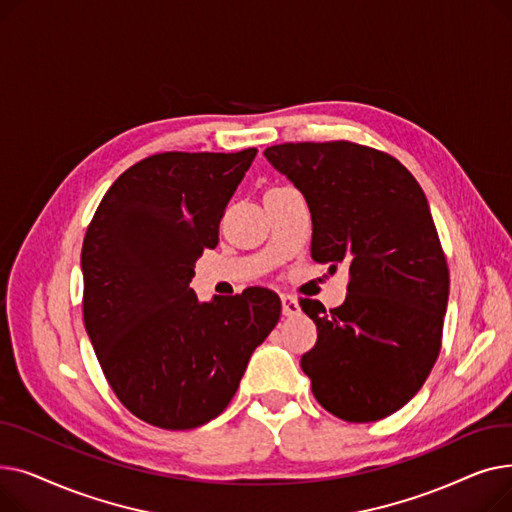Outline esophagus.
Listing matches in <instances>:
<instances>
[{
    "label": "esophagus",
    "instance_id": "obj_1",
    "mask_svg": "<svg viewBox=\"0 0 512 512\" xmlns=\"http://www.w3.org/2000/svg\"><path fill=\"white\" fill-rule=\"evenodd\" d=\"M280 301H282V313L286 317H292V315H299L301 311V305L299 301L292 297V294H280Z\"/></svg>",
    "mask_w": 512,
    "mask_h": 512
}]
</instances>
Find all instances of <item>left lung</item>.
Returning <instances> with one entry per match:
<instances>
[{
  "label": "left lung",
  "instance_id": "8db88e82",
  "mask_svg": "<svg viewBox=\"0 0 512 512\" xmlns=\"http://www.w3.org/2000/svg\"><path fill=\"white\" fill-rule=\"evenodd\" d=\"M303 193L311 257L348 263L346 301L301 299L317 342L303 355L317 402L351 421H378L419 392L442 346L448 265L425 193L392 155L351 141L263 151Z\"/></svg>",
  "mask_w": 512,
  "mask_h": 512
}]
</instances>
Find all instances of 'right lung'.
<instances>
[{"mask_svg":"<svg viewBox=\"0 0 512 512\" xmlns=\"http://www.w3.org/2000/svg\"><path fill=\"white\" fill-rule=\"evenodd\" d=\"M255 155L251 147L145 157L110 186L87 228V334L118 400L155 427L193 429L218 417L280 319L282 303L267 288L211 303L188 288Z\"/></svg>","mask_w":512,"mask_h":512,"instance_id":"1","label":"right lung"}]
</instances>
